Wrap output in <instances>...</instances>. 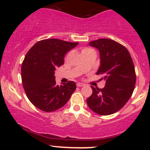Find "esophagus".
Here are the masks:
<instances>
[{"label":"esophagus","instance_id":"1","mask_svg":"<svg viewBox=\"0 0 150 150\" xmlns=\"http://www.w3.org/2000/svg\"><path fill=\"white\" fill-rule=\"evenodd\" d=\"M85 85L83 83H81V82H77V87H83Z\"/></svg>","mask_w":150,"mask_h":150}]
</instances>
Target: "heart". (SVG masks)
<instances>
[{"label": "heart", "instance_id": "1", "mask_svg": "<svg viewBox=\"0 0 150 150\" xmlns=\"http://www.w3.org/2000/svg\"><path fill=\"white\" fill-rule=\"evenodd\" d=\"M85 50H88V49H85Z\"/></svg>", "mask_w": 150, "mask_h": 150}]
</instances>
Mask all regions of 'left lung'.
Returning <instances> with one entry per match:
<instances>
[{
	"mask_svg": "<svg viewBox=\"0 0 150 150\" xmlns=\"http://www.w3.org/2000/svg\"><path fill=\"white\" fill-rule=\"evenodd\" d=\"M99 50L100 65L97 75L106 81L103 89L94 87L87 99L92 111L103 116L112 114L123 107L133 92L136 75L133 62L125 46L109 39H99L89 43Z\"/></svg>",
	"mask_w": 150,
	"mask_h": 150,
	"instance_id": "8db88e82",
	"label": "left lung"
}]
</instances>
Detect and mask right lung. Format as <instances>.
<instances>
[{"instance_id": "1", "label": "right lung", "mask_w": 150, "mask_h": 150, "mask_svg": "<svg viewBox=\"0 0 150 150\" xmlns=\"http://www.w3.org/2000/svg\"><path fill=\"white\" fill-rule=\"evenodd\" d=\"M78 42L47 39L36 43L22 65L23 87L29 100L43 111H56L68 102L76 89L73 81L56 85L55 70L64 63V56Z\"/></svg>"}]
</instances>
